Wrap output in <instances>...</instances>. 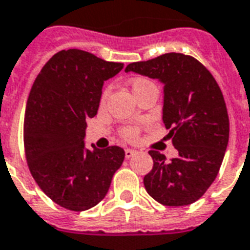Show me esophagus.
Returning a JSON list of instances; mask_svg holds the SVG:
<instances>
[{"label":"esophagus","instance_id":"esophagus-1","mask_svg":"<svg viewBox=\"0 0 250 250\" xmlns=\"http://www.w3.org/2000/svg\"><path fill=\"white\" fill-rule=\"evenodd\" d=\"M125 158L128 159V158H131V156H134L135 153H136V151H135V149H131V148H125Z\"/></svg>","mask_w":250,"mask_h":250}]
</instances>
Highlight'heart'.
Returning <instances> with one entry per match:
<instances>
[{
	"label": "heart",
	"mask_w": 250,
	"mask_h": 250,
	"mask_svg": "<svg viewBox=\"0 0 250 250\" xmlns=\"http://www.w3.org/2000/svg\"><path fill=\"white\" fill-rule=\"evenodd\" d=\"M148 84H152V83L149 82L148 79L142 78V77H136V78L131 79V87H132V91L134 94L136 92H139L142 88H144L146 86H148ZM110 86H107L103 91H102L101 95V103L102 104H104V102L107 101V98L110 95ZM122 136L125 138V140H135L138 138V134H139V130H138V127L136 125H127L125 127L123 130H122Z\"/></svg>",
	"instance_id": "1"
}]
</instances>
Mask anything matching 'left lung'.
<instances>
[{
  "mask_svg": "<svg viewBox=\"0 0 250 250\" xmlns=\"http://www.w3.org/2000/svg\"><path fill=\"white\" fill-rule=\"evenodd\" d=\"M128 71L164 84L163 123L179 152L167 160L159 151H149L153 167L144 176L146 191L163 205L192 204L214 182L228 146L229 118L223 92L205 66L180 53L134 62L125 67Z\"/></svg>",
  "mask_w": 250,
  "mask_h": 250,
  "instance_id": "8db88e82",
  "label": "left lung"
}]
</instances>
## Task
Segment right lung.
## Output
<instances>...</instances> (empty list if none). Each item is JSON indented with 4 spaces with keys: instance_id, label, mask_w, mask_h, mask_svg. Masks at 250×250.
Returning <instances> with one entry per match:
<instances>
[{
    "instance_id": "1",
    "label": "right lung",
    "mask_w": 250,
    "mask_h": 250,
    "mask_svg": "<svg viewBox=\"0 0 250 250\" xmlns=\"http://www.w3.org/2000/svg\"><path fill=\"white\" fill-rule=\"evenodd\" d=\"M123 63L78 49L62 50L42 67L27 99L23 144L31 175L66 209H90L104 199L125 149L86 148V119L97 115L102 87Z\"/></svg>"
}]
</instances>
